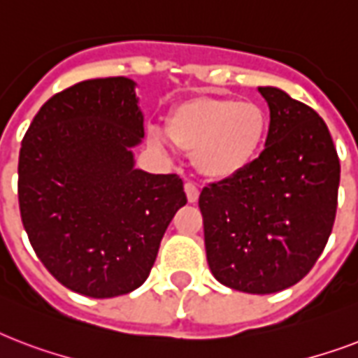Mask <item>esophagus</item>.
Segmentation results:
<instances>
[{
  "mask_svg": "<svg viewBox=\"0 0 358 358\" xmlns=\"http://www.w3.org/2000/svg\"><path fill=\"white\" fill-rule=\"evenodd\" d=\"M184 189H185V195H187V201H189L191 204L199 201V195H201V191H199V187H196L193 182H187V184L184 185Z\"/></svg>",
  "mask_w": 358,
  "mask_h": 358,
  "instance_id": "esophagus-1",
  "label": "esophagus"
}]
</instances>
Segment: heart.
<instances>
[{
    "label": "heart",
    "instance_id": "b5f03b06",
    "mask_svg": "<svg viewBox=\"0 0 358 358\" xmlns=\"http://www.w3.org/2000/svg\"><path fill=\"white\" fill-rule=\"evenodd\" d=\"M169 139L191 152L193 165L210 180H229L255 162L267 135V117L260 106L236 98L196 96L171 109L165 122ZM156 146L165 145L157 129Z\"/></svg>",
    "mask_w": 358,
    "mask_h": 358
}]
</instances>
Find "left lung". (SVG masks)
Segmentation results:
<instances>
[{
  "label": "left lung",
  "instance_id": "left-lung-1",
  "mask_svg": "<svg viewBox=\"0 0 358 358\" xmlns=\"http://www.w3.org/2000/svg\"><path fill=\"white\" fill-rule=\"evenodd\" d=\"M266 148L238 176L204 187L199 208L210 271L245 294H275L308 275L338 204L340 159L327 124L306 103L260 87Z\"/></svg>",
  "mask_w": 358,
  "mask_h": 358
}]
</instances>
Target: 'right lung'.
<instances>
[{
  "label": "right lung",
  "mask_w": 358,
  "mask_h": 358,
  "mask_svg": "<svg viewBox=\"0 0 358 358\" xmlns=\"http://www.w3.org/2000/svg\"><path fill=\"white\" fill-rule=\"evenodd\" d=\"M135 83L80 81L53 94L22 139L18 202L38 260L76 294L117 297L145 282L174 213L178 174L134 169L145 135Z\"/></svg>",
  "instance_id": "obj_1"
}]
</instances>
